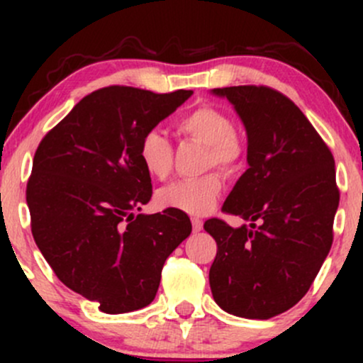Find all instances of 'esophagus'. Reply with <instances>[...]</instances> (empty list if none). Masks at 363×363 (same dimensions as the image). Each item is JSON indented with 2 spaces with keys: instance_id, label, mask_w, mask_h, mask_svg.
<instances>
[{
  "instance_id": "34e87169",
  "label": "esophagus",
  "mask_w": 363,
  "mask_h": 363,
  "mask_svg": "<svg viewBox=\"0 0 363 363\" xmlns=\"http://www.w3.org/2000/svg\"><path fill=\"white\" fill-rule=\"evenodd\" d=\"M191 222H193V230L198 234V232L203 230V222L199 218H191Z\"/></svg>"
}]
</instances>
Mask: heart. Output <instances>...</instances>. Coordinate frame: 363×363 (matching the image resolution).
<instances>
[{"instance_id": "b5f03b06", "label": "heart", "mask_w": 363, "mask_h": 363, "mask_svg": "<svg viewBox=\"0 0 363 363\" xmlns=\"http://www.w3.org/2000/svg\"><path fill=\"white\" fill-rule=\"evenodd\" d=\"M181 135L210 147L208 165L230 172L242 158V145L234 133V123L222 109L203 106L187 112L177 123ZM140 160L152 177L165 181L172 172L174 152L167 136L158 129H150L140 141ZM222 179L208 174L199 179L174 182L158 193V201L165 208L184 211L187 215H205L213 210L222 194Z\"/></svg>"}]
</instances>
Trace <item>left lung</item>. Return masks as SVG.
Returning a JSON list of instances; mask_svg holds the SVG:
<instances>
[{
	"mask_svg": "<svg viewBox=\"0 0 363 363\" xmlns=\"http://www.w3.org/2000/svg\"><path fill=\"white\" fill-rule=\"evenodd\" d=\"M211 94L234 106L247 135V165L222 210L251 222H205L218 251L210 268L215 302L228 314L269 319L294 307L333 244L340 205L335 158L309 119L268 86Z\"/></svg>",
	"mask_w": 363,
	"mask_h": 363,
	"instance_id": "left-lung-1",
	"label": "left lung"
}]
</instances>
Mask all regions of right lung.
I'll list each match as a JSON object with an SVG mask.
<instances>
[{
	"label": "right lung",
	"mask_w": 363,
	"mask_h": 363,
	"mask_svg": "<svg viewBox=\"0 0 363 363\" xmlns=\"http://www.w3.org/2000/svg\"><path fill=\"white\" fill-rule=\"evenodd\" d=\"M193 95L106 86L40 141L27 184L32 235L68 289L106 314L147 307L167 257L193 230L184 211L136 215L152 198L140 141Z\"/></svg>",
	"instance_id": "1"
}]
</instances>
